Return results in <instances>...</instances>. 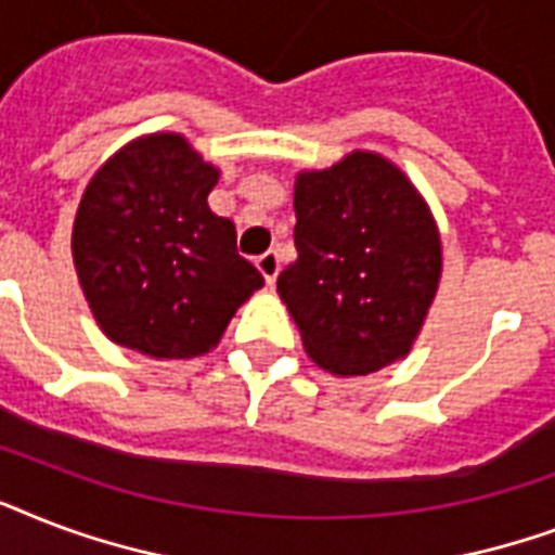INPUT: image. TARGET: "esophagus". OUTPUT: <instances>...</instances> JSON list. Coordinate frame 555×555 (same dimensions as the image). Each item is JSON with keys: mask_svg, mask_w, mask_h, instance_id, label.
<instances>
[{"mask_svg": "<svg viewBox=\"0 0 555 555\" xmlns=\"http://www.w3.org/2000/svg\"><path fill=\"white\" fill-rule=\"evenodd\" d=\"M256 268H259V273L264 276V282H268V285H273L279 276V256L273 250L261 253L259 259H256Z\"/></svg>", "mask_w": 555, "mask_h": 555, "instance_id": "obj_1", "label": "esophagus"}]
</instances>
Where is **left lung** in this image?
Segmentation results:
<instances>
[{"label": "left lung", "instance_id": "8db88e82", "mask_svg": "<svg viewBox=\"0 0 555 555\" xmlns=\"http://www.w3.org/2000/svg\"><path fill=\"white\" fill-rule=\"evenodd\" d=\"M296 261L276 291L320 369L357 377L403 360L438 294L443 253L429 204L377 152L354 150L294 186Z\"/></svg>", "mask_w": 555, "mask_h": 555}]
</instances>
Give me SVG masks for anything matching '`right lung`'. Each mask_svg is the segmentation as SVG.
I'll return each instance as SVG.
<instances>
[{
    "label": "right lung",
    "instance_id": "add662e5",
    "mask_svg": "<svg viewBox=\"0 0 555 555\" xmlns=\"http://www.w3.org/2000/svg\"><path fill=\"white\" fill-rule=\"evenodd\" d=\"M218 169L178 132L134 138L94 172L72 256L100 331L155 360L212 351L264 279L207 195Z\"/></svg>",
    "mask_w": 555,
    "mask_h": 555
}]
</instances>
